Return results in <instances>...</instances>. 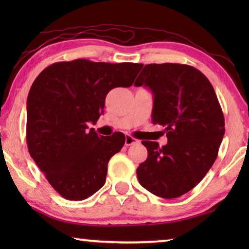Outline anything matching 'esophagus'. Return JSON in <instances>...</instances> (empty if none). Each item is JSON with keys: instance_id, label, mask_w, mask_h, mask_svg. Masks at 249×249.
Segmentation results:
<instances>
[{"instance_id": "esophagus-1", "label": "esophagus", "mask_w": 249, "mask_h": 249, "mask_svg": "<svg viewBox=\"0 0 249 249\" xmlns=\"http://www.w3.org/2000/svg\"><path fill=\"white\" fill-rule=\"evenodd\" d=\"M137 142H140V141L132 136H129V135L128 136H126V138H125V146H130L133 144H137Z\"/></svg>"}]
</instances>
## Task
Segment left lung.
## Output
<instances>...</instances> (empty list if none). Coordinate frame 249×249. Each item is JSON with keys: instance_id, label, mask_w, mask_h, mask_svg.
I'll use <instances>...</instances> for the list:
<instances>
[{"instance_id": "left-lung-1", "label": "left lung", "mask_w": 249, "mask_h": 249, "mask_svg": "<svg viewBox=\"0 0 249 249\" xmlns=\"http://www.w3.org/2000/svg\"><path fill=\"white\" fill-rule=\"evenodd\" d=\"M135 86L150 89L153 123L165 127L167 145L142 141L148 157L137 168L142 187L174 199L192 190L215 161L225 122L212 84L196 68L180 64L146 65Z\"/></svg>"}]
</instances>
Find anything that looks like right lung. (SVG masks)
I'll return each mask as SVG.
<instances>
[{"label":"right lung","instance_id":"add662e5","mask_svg":"<svg viewBox=\"0 0 249 249\" xmlns=\"http://www.w3.org/2000/svg\"><path fill=\"white\" fill-rule=\"evenodd\" d=\"M142 64L87 59L50 65L32 84L27 98L26 142L34 161L67 200L80 201L105 183L107 163L125 144L123 134L99 136L88 123L104 112L105 98L128 88Z\"/></svg>","mask_w":249,"mask_h":249}]
</instances>
